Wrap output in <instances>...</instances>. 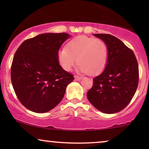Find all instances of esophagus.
Masks as SVG:
<instances>
[{
	"mask_svg": "<svg viewBox=\"0 0 149 149\" xmlns=\"http://www.w3.org/2000/svg\"><path fill=\"white\" fill-rule=\"evenodd\" d=\"M74 79H75V80H77V81H80L82 79V77H78V76H74Z\"/></svg>",
	"mask_w": 149,
	"mask_h": 149,
	"instance_id": "obj_1",
	"label": "esophagus"
}]
</instances>
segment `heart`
<instances>
[{
	"label": "heart",
	"mask_w": 149,
	"mask_h": 149,
	"mask_svg": "<svg viewBox=\"0 0 149 149\" xmlns=\"http://www.w3.org/2000/svg\"><path fill=\"white\" fill-rule=\"evenodd\" d=\"M58 58L66 71L72 70L78 60L79 72L95 75L100 73L107 65L108 49L100 39L79 36L70 40L67 47L59 50Z\"/></svg>",
	"instance_id": "obj_1"
}]
</instances>
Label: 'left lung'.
I'll use <instances>...</instances> for the list:
<instances>
[{
	"label": "left lung",
	"instance_id": "8db88e82",
	"mask_svg": "<svg viewBox=\"0 0 149 149\" xmlns=\"http://www.w3.org/2000/svg\"><path fill=\"white\" fill-rule=\"evenodd\" d=\"M105 42L108 60L104 70L93 78L87 98L102 113L113 114L127 107L138 84V65L135 55L121 40L108 34H93Z\"/></svg>",
	"mask_w": 149,
	"mask_h": 149
}]
</instances>
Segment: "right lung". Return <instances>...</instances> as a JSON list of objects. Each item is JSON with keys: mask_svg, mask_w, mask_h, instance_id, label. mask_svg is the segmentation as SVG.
<instances>
[{"mask_svg": "<svg viewBox=\"0 0 149 149\" xmlns=\"http://www.w3.org/2000/svg\"><path fill=\"white\" fill-rule=\"evenodd\" d=\"M68 33H45L26 40L16 51L11 78L20 102L34 113H44L62 101L73 75L59 64L58 51Z\"/></svg>", "mask_w": 149, "mask_h": 149, "instance_id": "1", "label": "right lung"}]
</instances>
